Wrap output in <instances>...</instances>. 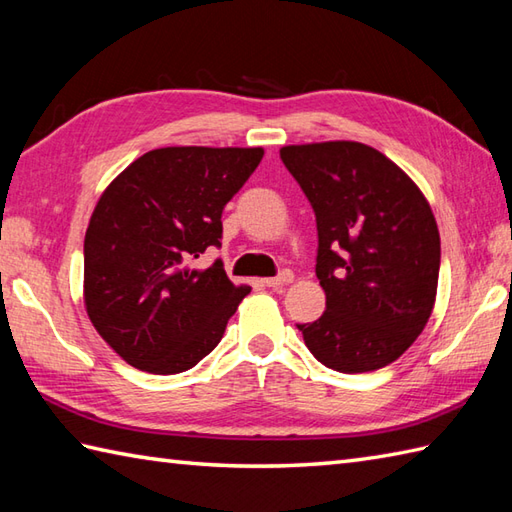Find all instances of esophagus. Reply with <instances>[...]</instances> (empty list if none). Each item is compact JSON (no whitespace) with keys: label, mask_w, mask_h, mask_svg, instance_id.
<instances>
[{"label":"esophagus","mask_w":512,"mask_h":512,"mask_svg":"<svg viewBox=\"0 0 512 512\" xmlns=\"http://www.w3.org/2000/svg\"><path fill=\"white\" fill-rule=\"evenodd\" d=\"M292 279H295V275H292V273H290V270H284V273H281V275H277V277H270V279H264V284H266L268 288H273V290H279V288H284V286H288Z\"/></svg>","instance_id":"1"}]
</instances>
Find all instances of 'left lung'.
Returning a JSON list of instances; mask_svg holds the SVG:
<instances>
[{
  "label": "left lung",
  "mask_w": 512,
  "mask_h": 512,
  "mask_svg": "<svg viewBox=\"0 0 512 512\" xmlns=\"http://www.w3.org/2000/svg\"><path fill=\"white\" fill-rule=\"evenodd\" d=\"M279 156L317 215L325 312L297 325L303 341L343 374L394 363L436 303L440 233L427 198L396 162L354 140L288 145Z\"/></svg>",
  "instance_id": "obj_1"
}]
</instances>
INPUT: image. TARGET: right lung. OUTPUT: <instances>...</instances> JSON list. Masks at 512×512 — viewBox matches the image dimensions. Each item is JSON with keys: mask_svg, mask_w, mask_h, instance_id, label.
Masks as SVG:
<instances>
[{"mask_svg": "<svg viewBox=\"0 0 512 512\" xmlns=\"http://www.w3.org/2000/svg\"><path fill=\"white\" fill-rule=\"evenodd\" d=\"M262 147H162L136 158L96 202L85 233L83 299L112 350L149 374H180L213 352L250 286L220 259L222 211Z\"/></svg>", "mask_w": 512, "mask_h": 512, "instance_id": "1", "label": "right lung"}]
</instances>
